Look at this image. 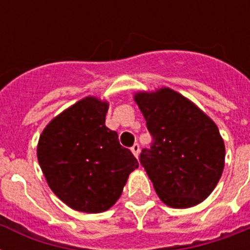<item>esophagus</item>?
<instances>
[{"label":"esophagus","mask_w":250,"mask_h":250,"mask_svg":"<svg viewBox=\"0 0 250 250\" xmlns=\"http://www.w3.org/2000/svg\"><path fill=\"white\" fill-rule=\"evenodd\" d=\"M131 152L133 153V156L139 158V154H140V145L139 144H133L132 148H131Z\"/></svg>","instance_id":"1"}]
</instances>
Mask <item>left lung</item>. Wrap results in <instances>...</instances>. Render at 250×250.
<instances>
[{"label": "left lung", "instance_id": "obj_1", "mask_svg": "<svg viewBox=\"0 0 250 250\" xmlns=\"http://www.w3.org/2000/svg\"><path fill=\"white\" fill-rule=\"evenodd\" d=\"M133 100L153 137L140 162L158 197L175 209L198 205L217 187L225 168V141L217 125L168 86L140 90Z\"/></svg>", "mask_w": 250, "mask_h": 250}]
</instances>
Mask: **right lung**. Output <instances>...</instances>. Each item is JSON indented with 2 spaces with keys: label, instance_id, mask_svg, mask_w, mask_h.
Listing matches in <instances>:
<instances>
[{
  "label": "right lung",
  "instance_id": "1",
  "mask_svg": "<svg viewBox=\"0 0 250 250\" xmlns=\"http://www.w3.org/2000/svg\"><path fill=\"white\" fill-rule=\"evenodd\" d=\"M109 102L86 96L49 122L37 160L50 189L76 211L109 210L139 162L105 125Z\"/></svg>",
  "mask_w": 250,
  "mask_h": 250
}]
</instances>
